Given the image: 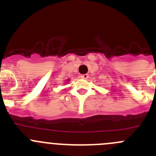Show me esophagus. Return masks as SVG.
<instances>
[{
  "mask_svg": "<svg viewBox=\"0 0 156 156\" xmlns=\"http://www.w3.org/2000/svg\"><path fill=\"white\" fill-rule=\"evenodd\" d=\"M88 75H81V78H83V79H87V78H88Z\"/></svg>",
  "mask_w": 156,
  "mask_h": 156,
  "instance_id": "1",
  "label": "esophagus"
}]
</instances>
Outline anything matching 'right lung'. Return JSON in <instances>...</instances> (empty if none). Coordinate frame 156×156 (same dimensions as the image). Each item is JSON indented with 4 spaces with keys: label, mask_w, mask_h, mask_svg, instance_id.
I'll use <instances>...</instances> for the list:
<instances>
[{
    "label": "right lung",
    "mask_w": 156,
    "mask_h": 156,
    "mask_svg": "<svg viewBox=\"0 0 156 156\" xmlns=\"http://www.w3.org/2000/svg\"><path fill=\"white\" fill-rule=\"evenodd\" d=\"M69 81H70V79H68V80H67V82H68Z\"/></svg>",
    "instance_id": "obj_1"
}]
</instances>
